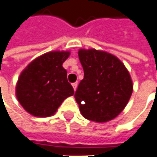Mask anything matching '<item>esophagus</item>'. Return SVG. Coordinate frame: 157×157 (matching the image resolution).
I'll list each match as a JSON object with an SVG mask.
<instances>
[{
  "label": "esophagus",
  "mask_w": 157,
  "mask_h": 157,
  "mask_svg": "<svg viewBox=\"0 0 157 157\" xmlns=\"http://www.w3.org/2000/svg\"><path fill=\"white\" fill-rule=\"evenodd\" d=\"M72 87H73L74 90H77V88H78V82H74V83L72 84Z\"/></svg>",
  "instance_id": "obj_1"
}]
</instances>
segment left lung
I'll use <instances>...</instances> for the list:
<instances>
[{
	"mask_svg": "<svg viewBox=\"0 0 157 157\" xmlns=\"http://www.w3.org/2000/svg\"><path fill=\"white\" fill-rule=\"evenodd\" d=\"M84 78L75 92L83 117L109 121L123 111L132 93L131 76L115 56L96 49H79Z\"/></svg>",
	"mask_w": 157,
	"mask_h": 157,
	"instance_id": "left-lung-1",
	"label": "left lung"
}]
</instances>
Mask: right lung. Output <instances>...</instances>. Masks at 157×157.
<instances>
[{"label":"right lung","mask_w":157,"mask_h":157,"mask_svg":"<svg viewBox=\"0 0 157 157\" xmlns=\"http://www.w3.org/2000/svg\"><path fill=\"white\" fill-rule=\"evenodd\" d=\"M68 51H52L33 60L21 73L16 84V97L23 108L36 117H48L74 90L67 78L63 63Z\"/></svg>","instance_id":"obj_1"}]
</instances>
